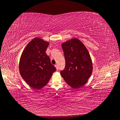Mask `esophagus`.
<instances>
[{"label": "esophagus", "mask_w": 120, "mask_h": 120, "mask_svg": "<svg viewBox=\"0 0 120 120\" xmlns=\"http://www.w3.org/2000/svg\"><path fill=\"white\" fill-rule=\"evenodd\" d=\"M55 67H56V68L57 70H58V65H57V64H56V65H55Z\"/></svg>", "instance_id": "34e87169"}]
</instances>
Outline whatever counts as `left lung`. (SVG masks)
I'll use <instances>...</instances> for the list:
<instances>
[{
	"mask_svg": "<svg viewBox=\"0 0 120 120\" xmlns=\"http://www.w3.org/2000/svg\"><path fill=\"white\" fill-rule=\"evenodd\" d=\"M65 59V68L61 76L73 88H79L87 82L92 72L90 53L82 42L74 38L62 44Z\"/></svg>",
	"mask_w": 120,
	"mask_h": 120,
	"instance_id": "1",
	"label": "left lung"
}]
</instances>
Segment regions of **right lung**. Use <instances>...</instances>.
<instances>
[{"mask_svg":"<svg viewBox=\"0 0 120 120\" xmlns=\"http://www.w3.org/2000/svg\"><path fill=\"white\" fill-rule=\"evenodd\" d=\"M49 42L35 38L25 47L20 59L19 72L24 80L35 90L45 86L56 70L45 52Z\"/></svg>","mask_w":120,"mask_h":120,"instance_id":"obj_1","label":"right lung"}]
</instances>
